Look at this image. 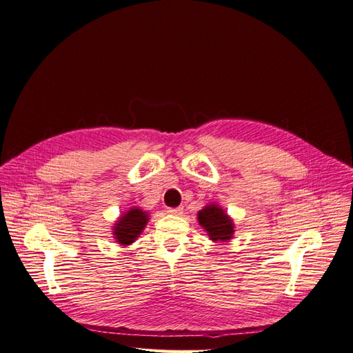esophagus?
<instances>
[{"mask_svg":"<svg viewBox=\"0 0 353 353\" xmlns=\"http://www.w3.org/2000/svg\"><path fill=\"white\" fill-rule=\"evenodd\" d=\"M183 210H184V208H183V206H179V208L168 209V213H169V215H181V213H183Z\"/></svg>","mask_w":353,"mask_h":353,"instance_id":"esophagus-1","label":"esophagus"}]
</instances>
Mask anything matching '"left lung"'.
Returning <instances> with one entry per match:
<instances>
[{
  "label": "left lung",
  "instance_id": "left-lung-1",
  "mask_svg": "<svg viewBox=\"0 0 353 353\" xmlns=\"http://www.w3.org/2000/svg\"><path fill=\"white\" fill-rule=\"evenodd\" d=\"M197 221L199 225L208 232L209 239L215 243H227L236 232L232 218L215 201L197 212Z\"/></svg>",
  "mask_w": 353,
  "mask_h": 353
}]
</instances>
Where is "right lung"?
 <instances>
[{
    "label": "right lung",
    "mask_w": 353,
    "mask_h": 353,
    "mask_svg": "<svg viewBox=\"0 0 353 353\" xmlns=\"http://www.w3.org/2000/svg\"><path fill=\"white\" fill-rule=\"evenodd\" d=\"M148 219H150L148 212L138 206L130 208L114 221L112 228L113 239L117 244L122 245V248L131 245L144 231Z\"/></svg>",
    "instance_id": "obj_1"
}]
</instances>
